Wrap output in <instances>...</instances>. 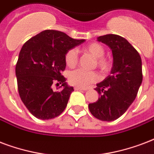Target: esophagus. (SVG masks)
<instances>
[{"instance_id": "obj_1", "label": "esophagus", "mask_w": 154, "mask_h": 154, "mask_svg": "<svg viewBox=\"0 0 154 154\" xmlns=\"http://www.w3.org/2000/svg\"><path fill=\"white\" fill-rule=\"evenodd\" d=\"M75 90H79V91H87L86 88H79V87H75Z\"/></svg>"}]
</instances>
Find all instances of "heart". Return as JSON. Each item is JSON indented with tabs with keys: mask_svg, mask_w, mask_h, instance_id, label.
<instances>
[{
	"mask_svg": "<svg viewBox=\"0 0 154 154\" xmlns=\"http://www.w3.org/2000/svg\"><path fill=\"white\" fill-rule=\"evenodd\" d=\"M84 51L95 58V66L100 69L103 72H108L112 67V63L109 58L104 56L105 49L98 42H92L84 47ZM65 63L68 67H75L78 63V53L75 49L69 50L65 54ZM100 78L98 72L95 71H85L77 69L71 71L68 75L69 83L76 87L86 88Z\"/></svg>",
	"mask_w": 154,
	"mask_h": 154,
	"instance_id": "1",
	"label": "heart"
}]
</instances>
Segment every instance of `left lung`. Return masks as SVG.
Wrapping results in <instances>:
<instances>
[{
    "label": "left lung",
    "instance_id": "left-lung-1",
    "mask_svg": "<svg viewBox=\"0 0 154 154\" xmlns=\"http://www.w3.org/2000/svg\"><path fill=\"white\" fill-rule=\"evenodd\" d=\"M98 41L112 51L111 75L96 89L98 100L89 103L91 113L99 120L112 121L121 116L132 104L142 82L141 58L137 51L125 38L116 34L100 36Z\"/></svg>",
    "mask_w": 154,
    "mask_h": 154
}]
</instances>
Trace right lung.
<instances>
[{"label": "right lung", "mask_w": 154, "mask_h": 154, "mask_svg": "<svg viewBox=\"0 0 154 154\" xmlns=\"http://www.w3.org/2000/svg\"><path fill=\"white\" fill-rule=\"evenodd\" d=\"M84 41L46 29L23 45L16 64L17 89L21 101L35 117L53 119L66 108L74 88L66 84L61 74L66 67L65 54ZM59 83L64 89L54 92L53 86Z\"/></svg>", "instance_id": "right-lung-1"}]
</instances>
